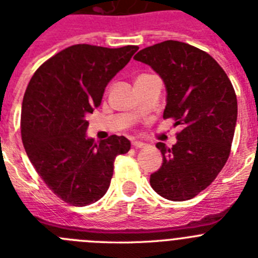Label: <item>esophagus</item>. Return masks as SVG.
Returning <instances> with one entry per match:
<instances>
[{
	"label": "esophagus",
	"mask_w": 258,
	"mask_h": 258,
	"mask_svg": "<svg viewBox=\"0 0 258 258\" xmlns=\"http://www.w3.org/2000/svg\"><path fill=\"white\" fill-rule=\"evenodd\" d=\"M132 146H134L135 149H143V148L146 146V144L140 143V141H134V143H132Z\"/></svg>",
	"instance_id": "obj_1"
}]
</instances>
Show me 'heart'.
<instances>
[{"label": "heart", "instance_id": "b5f03b06", "mask_svg": "<svg viewBox=\"0 0 258 258\" xmlns=\"http://www.w3.org/2000/svg\"><path fill=\"white\" fill-rule=\"evenodd\" d=\"M144 76H146V74H144ZM140 77H143V76H140Z\"/></svg>", "mask_w": 258, "mask_h": 258}]
</instances>
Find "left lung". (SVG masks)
Instances as JSON below:
<instances>
[{
  "label": "left lung",
  "mask_w": 258,
  "mask_h": 258,
  "mask_svg": "<svg viewBox=\"0 0 258 258\" xmlns=\"http://www.w3.org/2000/svg\"><path fill=\"white\" fill-rule=\"evenodd\" d=\"M135 60L161 76L167 89L163 118L181 126L172 148L157 144L163 163L150 175V185L168 201L194 198L230 155L238 115L233 85L210 54L189 43L164 41L140 50Z\"/></svg>",
  "instance_id": "8db88e82"
}]
</instances>
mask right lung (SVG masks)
Returning <instances> with one entry per match:
<instances>
[{
  "mask_svg": "<svg viewBox=\"0 0 258 258\" xmlns=\"http://www.w3.org/2000/svg\"><path fill=\"white\" fill-rule=\"evenodd\" d=\"M138 50L73 45L46 60L28 83L20 122L23 145L39 177L72 206L103 198L115 157L131 148L124 136L112 135L99 144L86 138V117L100 105L109 81Z\"/></svg>",
  "mask_w": 258,
  "mask_h": 258,
  "instance_id": "add662e5",
  "label": "right lung"
}]
</instances>
